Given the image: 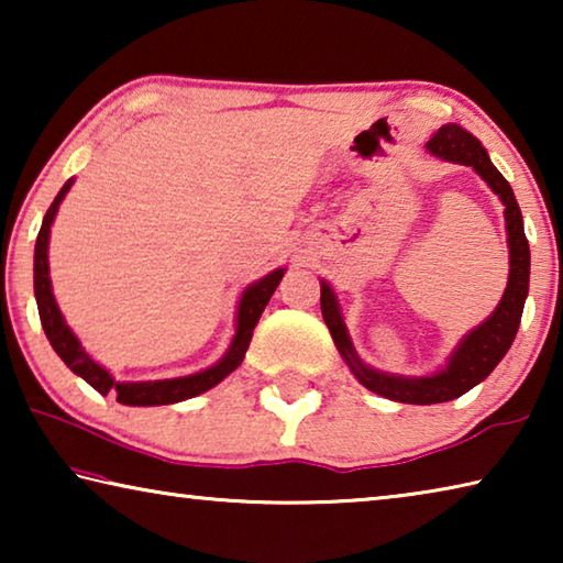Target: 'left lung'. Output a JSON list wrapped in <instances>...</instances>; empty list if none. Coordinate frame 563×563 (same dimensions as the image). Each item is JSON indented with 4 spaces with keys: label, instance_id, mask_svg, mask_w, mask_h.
Returning a JSON list of instances; mask_svg holds the SVG:
<instances>
[{
    "label": "left lung",
    "instance_id": "8db88e82",
    "mask_svg": "<svg viewBox=\"0 0 563 563\" xmlns=\"http://www.w3.org/2000/svg\"><path fill=\"white\" fill-rule=\"evenodd\" d=\"M427 148L434 156L444 161H454V164L472 166L487 184L492 186L494 194L501 198V203L507 206L504 218H507V233H509V285L504 290V298L499 308L492 312L487 322H482L479 328L472 330L470 335L462 340V345L450 360L442 373L432 377H395L377 373V369L362 365L360 357L352 350V342L347 338L345 322L340 318L335 295H332L330 285H320V308L325 325L330 328V335L335 340L340 355L345 357L352 373L362 385L373 393L383 395L387 399H397V402L407 405H437V402H450V399L462 397L470 393L474 385H479L484 377H489L494 367L499 365L501 357L507 355L514 338H517L523 300L529 292V241L523 235V221L514 190L507 184L484 151L482 141L462 129L460 123H446L434 136L427 141Z\"/></svg>",
    "mask_w": 563,
    "mask_h": 563
}]
</instances>
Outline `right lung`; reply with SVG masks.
I'll use <instances>...</instances> for the list:
<instances>
[{
	"instance_id": "1",
	"label": "right lung",
	"mask_w": 563,
	"mask_h": 563,
	"mask_svg": "<svg viewBox=\"0 0 563 563\" xmlns=\"http://www.w3.org/2000/svg\"><path fill=\"white\" fill-rule=\"evenodd\" d=\"M74 180L69 178L64 188L56 194L54 203L46 211L42 221V231L36 235V247H34V295H36V308H40V320L42 328L49 338L52 347L56 350L66 367L76 373L79 377L87 379V383L97 389L101 395L113 393L117 395V402L121 405H133V407H151V405H174L180 399L196 397L206 393V389L216 387L225 375H231L233 369L241 365L245 357V350L251 345L253 330L258 325L263 316L265 305H268L271 295L278 288L285 271H273L265 275L263 280L251 285L243 292L241 308H238V332L233 338V345L228 350V355L213 365L211 369H203V373L190 375V377H178V379H161V383H117L107 369L97 365L87 352L81 350L79 340L74 338V332L66 325L59 308H56V300L52 295V280H49V261H46V247H49V228L54 223V216L59 211V203L64 196L69 194Z\"/></svg>"
}]
</instances>
